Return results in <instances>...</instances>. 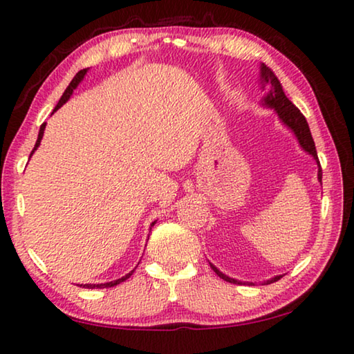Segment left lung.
Instances as JSON below:
<instances>
[{"instance_id":"obj_1","label":"left lung","mask_w":354,"mask_h":354,"mask_svg":"<svg viewBox=\"0 0 354 354\" xmlns=\"http://www.w3.org/2000/svg\"><path fill=\"white\" fill-rule=\"evenodd\" d=\"M259 81H261L262 88L267 87V93L263 95V98H262V106L277 112V115L281 120V123H283L287 129H290L293 136L297 137V140L299 143V147L303 148V151H306L308 154L313 156L314 160L317 162V167H319L317 178H319V183L322 184V167L319 162V156H317L315 143H314L313 136H310V129H309L306 118H304L303 113L298 111V107L286 97L283 86H281V82L277 77V75H274L272 68H268L266 64H261V67H259ZM209 266H211L212 270L217 273L221 279L227 281V283L253 284L254 286V283H248V281H239V279L227 277V274L220 272L218 268L211 262H209ZM281 277H283V274H278V277H273L270 279L263 281V284H272V283H274V281H278Z\"/></svg>"}]
</instances>
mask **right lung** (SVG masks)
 Segmentation results:
<instances>
[{
  "label": "right lung",
  "instance_id": "1",
  "mask_svg": "<svg viewBox=\"0 0 354 354\" xmlns=\"http://www.w3.org/2000/svg\"><path fill=\"white\" fill-rule=\"evenodd\" d=\"M87 70L88 68H84V70H81V71H77L76 73V76L73 77V80H71V82L68 84V87L65 88V92H64V95L61 97V100H59V103L56 104V107L55 109H53V113H55L59 107H62L65 103H67V101L70 100V97L71 95H73V91L75 88L80 86L81 84V81L84 80V76L87 75ZM45 127H46V123H44L40 127V131H39V137H37V142H35V147H34V149L31 151V154H29V158H31V156L34 154V151L35 149H37L39 147H40V142H41V137H44V131H45ZM156 225V220L153 221L151 223V227ZM151 227H149V231H151ZM149 237V236H148ZM133 272L134 270H131L129 273H127L124 274V277H122V278H118V279H115V281H109V283H101V284H81V287H87V289H104V287H113V286H117V284H120V283H123V281H127L131 274H133Z\"/></svg>",
  "mask_w": 354,
  "mask_h": 354
}]
</instances>
